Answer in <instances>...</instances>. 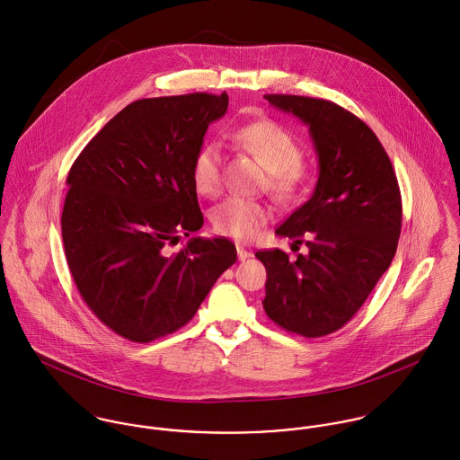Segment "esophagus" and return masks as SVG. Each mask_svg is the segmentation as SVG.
I'll return each instance as SVG.
<instances>
[{
	"label": "esophagus",
	"mask_w": 460,
	"mask_h": 460,
	"mask_svg": "<svg viewBox=\"0 0 460 460\" xmlns=\"http://www.w3.org/2000/svg\"><path fill=\"white\" fill-rule=\"evenodd\" d=\"M237 257H239V261H248V259L253 257V253L248 252V250H244L243 246H237Z\"/></svg>",
	"instance_id": "obj_1"
}]
</instances>
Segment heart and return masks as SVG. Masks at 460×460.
<instances>
[{
	"instance_id": "1",
	"label": "heart",
	"mask_w": 460,
	"mask_h": 460,
	"mask_svg": "<svg viewBox=\"0 0 460 460\" xmlns=\"http://www.w3.org/2000/svg\"><path fill=\"white\" fill-rule=\"evenodd\" d=\"M234 141L253 155L267 170V190L278 201L288 203L301 195L308 168L303 164L299 141L276 122L261 120L237 129ZM223 154L217 143H205L193 159L191 177L199 195L216 197L221 190ZM269 219V210L261 201L230 197L210 210V223L216 234L235 239H252Z\"/></svg>"
}]
</instances>
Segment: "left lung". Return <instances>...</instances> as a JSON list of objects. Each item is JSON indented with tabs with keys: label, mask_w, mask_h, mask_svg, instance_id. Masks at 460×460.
Returning <instances> with one entry per match:
<instances>
[{
	"label": "left lung",
	"mask_w": 460,
	"mask_h": 460,
	"mask_svg": "<svg viewBox=\"0 0 460 460\" xmlns=\"http://www.w3.org/2000/svg\"><path fill=\"white\" fill-rule=\"evenodd\" d=\"M265 99L308 126L319 181L276 228L308 253L294 262L281 250L255 253L267 270L263 310L279 328L317 338L343 328L392 265L402 198L386 150L356 115L323 99Z\"/></svg>",
	"instance_id": "obj_1"
}]
</instances>
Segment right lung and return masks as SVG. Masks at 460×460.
<instances>
[{
    "label": "right lung",
    "instance_id": "1",
    "mask_svg": "<svg viewBox=\"0 0 460 460\" xmlns=\"http://www.w3.org/2000/svg\"><path fill=\"white\" fill-rule=\"evenodd\" d=\"M226 108L225 92L131 102L68 172L62 237L70 274L95 317L131 341L188 324L237 261L225 237L168 248L203 225L191 166Z\"/></svg>",
    "mask_w": 460,
    "mask_h": 460
}]
</instances>
